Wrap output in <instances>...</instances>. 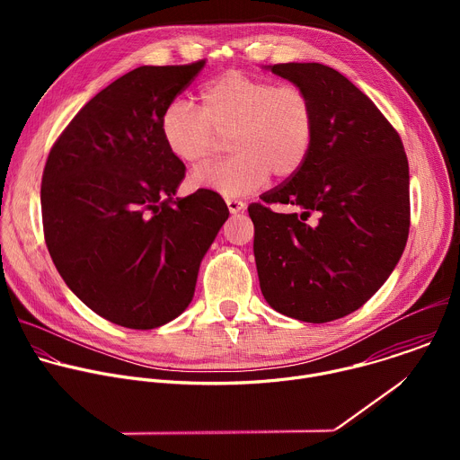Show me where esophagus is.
Listing matches in <instances>:
<instances>
[{"label": "esophagus", "mask_w": 460, "mask_h": 460, "mask_svg": "<svg viewBox=\"0 0 460 460\" xmlns=\"http://www.w3.org/2000/svg\"><path fill=\"white\" fill-rule=\"evenodd\" d=\"M226 204H227V209L231 215H236V213L243 211V208H245V204L240 200H226Z\"/></svg>", "instance_id": "34e87169"}]
</instances>
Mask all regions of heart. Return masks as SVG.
<instances>
[{"mask_svg":"<svg viewBox=\"0 0 460 460\" xmlns=\"http://www.w3.org/2000/svg\"><path fill=\"white\" fill-rule=\"evenodd\" d=\"M231 134L229 149L236 156L194 171L192 189L242 199L256 192L271 172L277 178L296 174L314 137L313 103L296 85L227 73L206 85L202 109L174 100L162 118L169 151L189 165L209 162L220 138Z\"/></svg>","mask_w":460,"mask_h":460,"instance_id":"b5f03b06","label":"heart"}]
</instances>
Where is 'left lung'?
I'll use <instances>...</instances> for the list:
<instances>
[{
  "label": "left lung",
  "instance_id": "left-lung-1",
  "mask_svg": "<svg viewBox=\"0 0 460 460\" xmlns=\"http://www.w3.org/2000/svg\"><path fill=\"white\" fill-rule=\"evenodd\" d=\"M271 73L305 91L314 137L302 169L251 204L260 289L279 313L311 323L342 318L387 280L410 233V167L376 105L322 63ZM295 207L289 216L269 206Z\"/></svg>",
  "mask_w": 460,
  "mask_h": 460
}]
</instances>
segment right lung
Wrapping results in <instances>:
<instances>
[{"instance_id":"add662e5","label":"right lung","mask_w":460,"mask_h":460,"mask_svg":"<svg viewBox=\"0 0 460 460\" xmlns=\"http://www.w3.org/2000/svg\"><path fill=\"white\" fill-rule=\"evenodd\" d=\"M204 65L123 75L73 118L43 169V233L58 273L96 314L128 330H155L185 311L229 218L217 192L174 199L185 165L162 135L165 109Z\"/></svg>"}]
</instances>
